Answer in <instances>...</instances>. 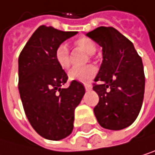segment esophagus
Listing matches in <instances>:
<instances>
[{"label": "esophagus", "instance_id": "1", "mask_svg": "<svg viewBox=\"0 0 155 155\" xmlns=\"http://www.w3.org/2000/svg\"><path fill=\"white\" fill-rule=\"evenodd\" d=\"M84 86H85V89H86L87 91H89L91 90V85H90V84H85Z\"/></svg>", "mask_w": 155, "mask_h": 155}]
</instances>
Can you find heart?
Segmentation results:
<instances>
[{
    "label": "heart",
    "instance_id": "b5f03b06",
    "mask_svg": "<svg viewBox=\"0 0 155 155\" xmlns=\"http://www.w3.org/2000/svg\"><path fill=\"white\" fill-rule=\"evenodd\" d=\"M76 46L81 49L89 55H92L96 52V45L88 38H81L75 42ZM55 60L58 65L63 69H68L70 66L68 49L65 45L62 44L55 50ZM96 74V68L91 64H88L82 67H74L68 72V78L70 80L79 81L82 83L89 82Z\"/></svg>",
    "mask_w": 155,
    "mask_h": 155
}]
</instances>
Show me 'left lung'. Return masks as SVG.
<instances>
[{
    "label": "left lung",
    "mask_w": 155,
    "mask_h": 155,
    "mask_svg": "<svg viewBox=\"0 0 155 155\" xmlns=\"http://www.w3.org/2000/svg\"><path fill=\"white\" fill-rule=\"evenodd\" d=\"M87 37L102 47L103 62L94 79L99 96L94 107L98 123L104 128L120 130L132 124L140 111L145 88L141 58L133 43L118 30L99 27Z\"/></svg>",
    "instance_id": "1"
}]
</instances>
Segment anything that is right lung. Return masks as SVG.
Wrapping results in <instances>:
<instances>
[{
	"label": "right lung",
	"instance_id": "add662e5",
	"mask_svg": "<svg viewBox=\"0 0 155 155\" xmlns=\"http://www.w3.org/2000/svg\"><path fill=\"white\" fill-rule=\"evenodd\" d=\"M78 31L41 26L18 58V90L27 117L38 134L60 140L73 131L75 109L85 94L83 84L73 80L62 88L67 75L55 60V50Z\"/></svg>",
	"mask_w": 155,
	"mask_h": 155
}]
</instances>
